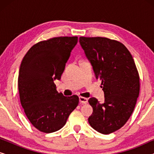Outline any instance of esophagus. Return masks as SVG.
<instances>
[{
	"label": "esophagus",
	"instance_id": "1",
	"mask_svg": "<svg viewBox=\"0 0 154 154\" xmlns=\"http://www.w3.org/2000/svg\"><path fill=\"white\" fill-rule=\"evenodd\" d=\"M79 101L81 104H87L88 102V98L83 97H79Z\"/></svg>",
	"mask_w": 154,
	"mask_h": 154
}]
</instances>
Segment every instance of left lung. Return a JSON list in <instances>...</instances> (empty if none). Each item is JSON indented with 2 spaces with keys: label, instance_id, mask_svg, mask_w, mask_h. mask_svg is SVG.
<instances>
[{
  "label": "left lung",
  "instance_id": "8db88e82",
  "mask_svg": "<svg viewBox=\"0 0 154 154\" xmlns=\"http://www.w3.org/2000/svg\"><path fill=\"white\" fill-rule=\"evenodd\" d=\"M97 79L102 81L104 101L91 97L93 109L88 118L91 127L108 134L126 123L140 94V76L132 56L120 42L103 37H80Z\"/></svg>",
  "mask_w": 154,
  "mask_h": 154
}]
</instances>
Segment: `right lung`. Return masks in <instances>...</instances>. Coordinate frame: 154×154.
<instances>
[{
  "label": "right lung",
  "mask_w": 154,
  "mask_h": 154,
  "mask_svg": "<svg viewBox=\"0 0 154 154\" xmlns=\"http://www.w3.org/2000/svg\"><path fill=\"white\" fill-rule=\"evenodd\" d=\"M78 37H55L33 45L21 63L18 88L21 104L31 123L39 131L51 133L66 124L79 102L77 95L57 91L60 80Z\"/></svg>",
  "instance_id": "obj_1"
}]
</instances>
